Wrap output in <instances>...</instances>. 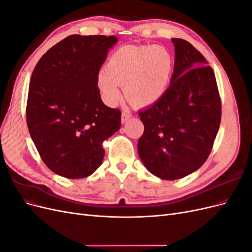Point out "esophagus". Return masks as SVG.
<instances>
[{
  "label": "esophagus",
  "instance_id": "obj_1",
  "mask_svg": "<svg viewBox=\"0 0 252 252\" xmlns=\"http://www.w3.org/2000/svg\"><path fill=\"white\" fill-rule=\"evenodd\" d=\"M131 117H132V114L130 112L127 111V110H124L123 112H122V123H123V124L127 123V122L130 120Z\"/></svg>",
  "mask_w": 252,
  "mask_h": 252
}]
</instances>
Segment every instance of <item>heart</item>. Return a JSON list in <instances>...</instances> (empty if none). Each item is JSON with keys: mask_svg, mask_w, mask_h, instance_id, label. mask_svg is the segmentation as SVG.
Returning <instances> with one entry per match:
<instances>
[{"mask_svg": "<svg viewBox=\"0 0 252 252\" xmlns=\"http://www.w3.org/2000/svg\"><path fill=\"white\" fill-rule=\"evenodd\" d=\"M173 69V58L166 49L127 45L110 57L106 69L98 73L97 85L109 106L119 103L123 86L127 100L143 107L161 100L170 85Z\"/></svg>", "mask_w": 252, "mask_h": 252, "instance_id": "b5f03b06", "label": "heart"}]
</instances>
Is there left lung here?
Listing matches in <instances>:
<instances>
[{
	"instance_id": "8db88e82",
	"label": "left lung",
	"mask_w": 252,
	"mask_h": 252,
	"mask_svg": "<svg viewBox=\"0 0 252 252\" xmlns=\"http://www.w3.org/2000/svg\"><path fill=\"white\" fill-rule=\"evenodd\" d=\"M174 69L161 100L139 112L144 132L138 152L145 167L177 180L206 162L220 128L222 108L213 69L189 42L172 39Z\"/></svg>"
}]
</instances>
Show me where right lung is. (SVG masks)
Wrapping results in <instances>:
<instances>
[{"label": "right lung", "mask_w": 252, "mask_h": 252, "mask_svg": "<svg viewBox=\"0 0 252 252\" xmlns=\"http://www.w3.org/2000/svg\"><path fill=\"white\" fill-rule=\"evenodd\" d=\"M114 35L72 34L40 59L30 79L26 121L48 168L67 179L93 174L102 164L103 142L121 126V111L106 106L97 75Z\"/></svg>", "instance_id": "add662e5"}]
</instances>
